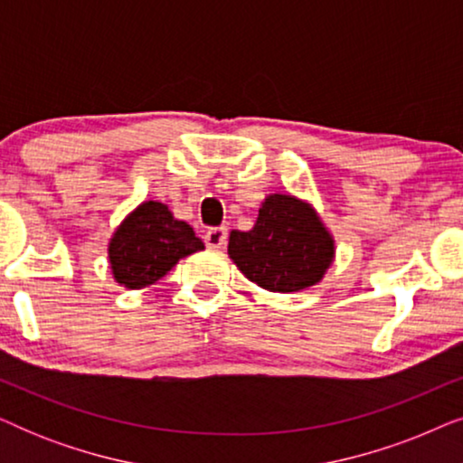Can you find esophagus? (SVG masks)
<instances>
[{
	"mask_svg": "<svg viewBox=\"0 0 463 463\" xmlns=\"http://www.w3.org/2000/svg\"><path fill=\"white\" fill-rule=\"evenodd\" d=\"M204 242L208 249H223L227 242V230L225 227H213L204 233Z\"/></svg>",
	"mask_w": 463,
	"mask_h": 463,
	"instance_id": "esophagus-1",
	"label": "esophagus"
}]
</instances>
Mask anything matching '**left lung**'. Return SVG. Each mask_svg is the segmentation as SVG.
Masks as SVG:
<instances>
[{"instance_id":"8db88e82","label":"left lung","mask_w":463,"mask_h":463,"mask_svg":"<svg viewBox=\"0 0 463 463\" xmlns=\"http://www.w3.org/2000/svg\"><path fill=\"white\" fill-rule=\"evenodd\" d=\"M227 255L257 287L297 293L325 278L335 261V238L307 200L269 194L252 230H232Z\"/></svg>"}]
</instances>
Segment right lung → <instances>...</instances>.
Masks as SVG:
<instances>
[{
    "mask_svg": "<svg viewBox=\"0 0 463 463\" xmlns=\"http://www.w3.org/2000/svg\"><path fill=\"white\" fill-rule=\"evenodd\" d=\"M204 249L194 227L175 219L166 204L141 202L126 214L107 244L113 280L138 290L160 280L181 261Z\"/></svg>",
    "mask_w": 463,
    "mask_h": 463,
    "instance_id": "add662e5",
    "label": "right lung"
}]
</instances>
